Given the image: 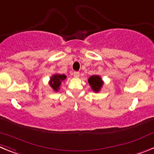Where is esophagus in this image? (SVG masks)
Returning <instances> with one entry per match:
<instances>
[{"label": "esophagus", "mask_w": 154, "mask_h": 154, "mask_svg": "<svg viewBox=\"0 0 154 154\" xmlns=\"http://www.w3.org/2000/svg\"><path fill=\"white\" fill-rule=\"evenodd\" d=\"M73 75H74V77H75V78H78V77H79L80 73L79 72H73Z\"/></svg>", "instance_id": "esophagus-1"}]
</instances>
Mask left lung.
Wrapping results in <instances>:
<instances>
[{"instance_id":"left-lung-1","label":"left lung","mask_w":154,"mask_h":154,"mask_svg":"<svg viewBox=\"0 0 154 154\" xmlns=\"http://www.w3.org/2000/svg\"><path fill=\"white\" fill-rule=\"evenodd\" d=\"M88 82H89L92 90L96 92H99L103 85V81L102 80L101 77L99 75H92L90 78H89Z\"/></svg>"}]
</instances>
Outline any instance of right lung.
<instances>
[{
    "instance_id": "add662e5",
    "label": "right lung",
    "mask_w": 154,
    "mask_h": 154,
    "mask_svg": "<svg viewBox=\"0 0 154 154\" xmlns=\"http://www.w3.org/2000/svg\"><path fill=\"white\" fill-rule=\"evenodd\" d=\"M66 79V75L61 74L53 75L50 78L49 85L55 92H58V89H60L61 83Z\"/></svg>"
}]
</instances>
